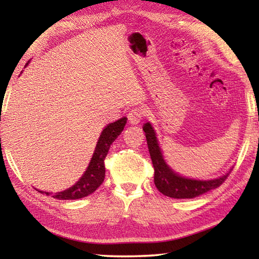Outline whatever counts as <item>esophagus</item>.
Listing matches in <instances>:
<instances>
[{
  "label": "esophagus",
  "mask_w": 259,
  "mask_h": 259,
  "mask_svg": "<svg viewBox=\"0 0 259 259\" xmlns=\"http://www.w3.org/2000/svg\"><path fill=\"white\" fill-rule=\"evenodd\" d=\"M144 109L142 107H135L131 109L128 114V120L129 123L131 124H138L140 121H142L144 116Z\"/></svg>",
  "instance_id": "34e87169"
}]
</instances>
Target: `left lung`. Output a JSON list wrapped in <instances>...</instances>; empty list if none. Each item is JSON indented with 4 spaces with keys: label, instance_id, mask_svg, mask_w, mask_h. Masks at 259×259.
<instances>
[{
    "label": "left lung",
    "instance_id": "left-lung-1",
    "mask_svg": "<svg viewBox=\"0 0 259 259\" xmlns=\"http://www.w3.org/2000/svg\"><path fill=\"white\" fill-rule=\"evenodd\" d=\"M143 130L146 136L148 151H150L152 163L154 166L155 186L162 194L175 199H192L219 187L229 177L230 172L211 181H196V179L179 176L164 162L152 125L147 122L143 125Z\"/></svg>",
    "mask_w": 259,
    "mask_h": 259
}]
</instances>
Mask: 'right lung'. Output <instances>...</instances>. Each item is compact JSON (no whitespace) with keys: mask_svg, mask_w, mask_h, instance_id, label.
<instances>
[{"mask_svg":"<svg viewBox=\"0 0 259 259\" xmlns=\"http://www.w3.org/2000/svg\"><path fill=\"white\" fill-rule=\"evenodd\" d=\"M126 123V117L117 120L116 122L109 123L106 128L103 130L99 140L96 146L93 159H91L87 171L81 177L75 185L69 187L68 190L58 192L52 194V198L57 200H75L88 196L94 193L97 188L102 185L105 179V157L107 156L109 147L112 143L119 137ZM43 193L42 191H38ZM47 195L50 193L46 192Z\"/></svg>","mask_w":259,"mask_h":259,"instance_id":"1","label":"right lung"}]
</instances>
